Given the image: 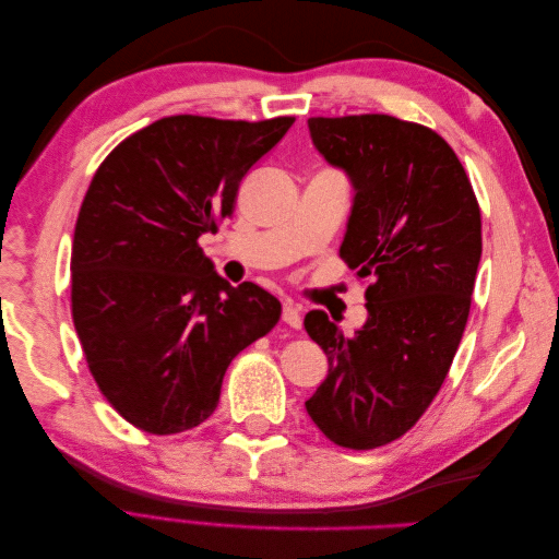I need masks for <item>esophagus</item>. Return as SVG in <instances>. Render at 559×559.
Here are the masks:
<instances>
[{"instance_id":"34e87169","label":"esophagus","mask_w":559,"mask_h":559,"mask_svg":"<svg viewBox=\"0 0 559 559\" xmlns=\"http://www.w3.org/2000/svg\"><path fill=\"white\" fill-rule=\"evenodd\" d=\"M282 319H284V324H289L292 329H300V326H302L300 308L296 306L294 300H284V306H282Z\"/></svg>"}]
</instances>
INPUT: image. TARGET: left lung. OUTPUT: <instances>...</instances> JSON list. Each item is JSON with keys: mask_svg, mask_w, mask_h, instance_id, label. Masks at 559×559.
I'll use <instances>...</instances> for the list:
<instances>
[{"mask_svg": "<svg viewBox=\"0 0 559 559\" xmlns=\"http://www.w3.org/2000/svg\"><path fill=\"white\" fill-rule=\"evenodd\" d=\"M308 130L349 179L341 259L370 286L352 335L324 310L306 314L329 359L306 408L333 443L370 450L408 431L448 376L480 263V210L460 158L425 126L364 114L310 118Z\"/></svg>", "mask_w": 559, "mask_h": 559, "instance_id": "left-lung-1", "label": "left lung"}]
</instances>
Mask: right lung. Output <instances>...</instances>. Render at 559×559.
I'll return each instance as SVG.
<instances>
[{"label": "right lung", "instance_id": "1", "mask_svg": "<svg viewBox=\"0 0 559 559\" xmlns=\"http://www.w3.org/2000/svg\"><path fill=\"white\" fill-rule=\"evenodd\" d=\"M292 126L167 116L97 167L74 228L72 317L99 392L142 431L202 425L228 364L277 324L280 300L230 286L198 238Z\"/></svg>", "mask_w": 559, "mask_h": 559}]
</instances>
